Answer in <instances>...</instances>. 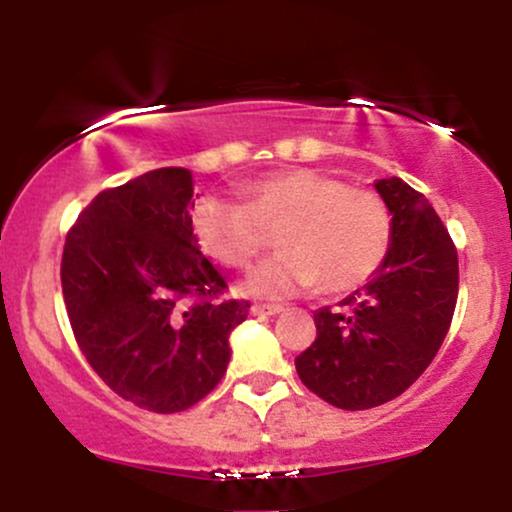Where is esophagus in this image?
Listing matches in <instances>:
<instances>
[{
  "label": "esophagus",
  "mask_w": 512,
  "mask_h": 512,
  "mask_svg": "<svg viewBox=\"0 0 512 512\" xmlns=\"http://www.w3.org/2000/svg\"><path fill=\"white\" fill-rule=\"evenodd\" d=\"M250 310H252V315H279L284 308H281V305H262V303H255Z\"/></svg>",
  "instance_id": "obj_1"
}]
</instances>
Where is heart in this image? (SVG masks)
I'll use <instances>...</instances> for the list:
<instances>
[{
  "label": "heart",
  "mask_w": 512,
  "mask_h": 512,
  "mask_svg": "<svg viewBox=\"0 0 512 512\" xmlns=\"http://www.w3.org/2000/svg\"><path fill=\"white\" fill-rule=\"evenodd\" d=\"M245 204L207 195L192 209V236L209 260L248 267L279 231L281 255L262 262L243 281L255 298L298 296L313 289L349 293L385 262L392 243V216L383 197L310 168H286L248 182Z\"/></svg>",
  "instance_id": "b5f03b06"
}]
</instances>
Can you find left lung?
I'll use <instances>...</instances> for the list:
<instances>
[{
  "instance_id": "1",
  "label": "left lung",
  "mask_w": 512,
  "mask_h": 512,
  "mask_svg": "<svg viewBox=\"0 0 512 512\" xmlns=\"http://www.w3.org/2000/svg\"><path fill=\"white\" fill-rule=\"evenodd\" d=\"M392 216L385 262L344 305L320 308L298 378L339 409H370L402 395L438 354L457 303V250L428 199L402 178L373 182Z\"/></svg>"
}]
</instances>
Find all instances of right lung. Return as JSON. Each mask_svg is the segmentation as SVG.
Listing matches in <instances>:
<instances>
[{"label":"right lung","mask_w":512,"mask_h":512,"mask_svg":"<svg viewBox=\"0 0 512 512\" xmlns=\"http://www.w3.org/2000/svg\"><path fill=\"white\" fill-rule=\"evenodd\" d=\"M195 182L158 168L105 190L67 233L62 293L81 354L137 407L173 414L207 397L231 361L248 301L226 289L192 236Z\"/></svg>","instance_id":"right-lung-1"}]
</instances>
